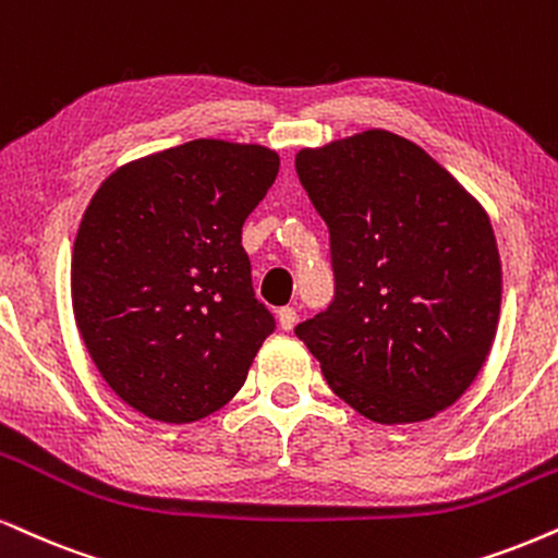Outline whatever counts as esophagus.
<instances>
[{
    "label": "esophagus",
    "instance_id": "34e87169",
    "mask_svg": "<svg viewBox=\"0 0 558 558\" xmlns=\"http://www.w3.org/2000/svg\"><path fill=\"white\" fill-rule=\"evenodd\" d=\"M295 319H299V316H295V308H291V306L278 308V324L283 331H291L295 327Z\"/></svg>",
    "mask_w": 558,
    "mask_h": 558
}]
</instances>
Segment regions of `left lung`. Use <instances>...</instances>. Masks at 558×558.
Listing matches in <instances>:
<instances>
[{"instance_id":"8db88e82","label":"left lung","mask_w":558,"mask_h":558,"mask_svg":"<svg viewBox=\"0 0 558 558\" xmlns=\"http://www.w3.org/2000/svg\"><path fill=\"white\" fill-rule=\"evenodd\" d=\"M295 172L329 227L337 283L295 335L365 420L435 417L474 384L497 335L502 259L484 206L380 129L301 149Z\"/></svg>"}]
</instances>
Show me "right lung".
<instances>
[{
    "mask_svg": "<svg viewBox=\"0 0 558 558\" xmlns=\"http://www.w3.org/2000/svg\"><path fill=\"white\" fill-rule=\"evenodd\" d=\"M278 151L195 138L118 167L76 229L72 306L105 384L187 425L229 404L272 331L242 246Z\"/></svg>",
    "mask_w": 558,
    "mask_h": 558,
    "instance_id": "right-lung-1",
    "label": "right lung"
}]
</instances>
